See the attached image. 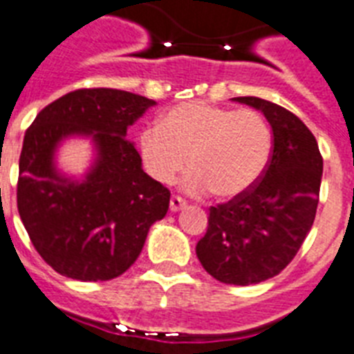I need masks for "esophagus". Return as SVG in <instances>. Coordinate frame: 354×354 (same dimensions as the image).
Segmentation results:
<instances>
[{
	"label": "esophagus",
	"mask_w": 354,
	"mask_h": 354,
	"mask_svg": "<svg viewBox=\"0 0 354 354\" xmlns=\"http://www.w3.org/2000/svg\"><path fill=\"white\" fill-rule=\"evenodd\" d=\"M185 200H182L180 196H172L171 198V211L172 212H178V211H182L183 207H185Z\"/></svg>",
	"instance_id": "1"
}]
</instances>
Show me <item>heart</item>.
I'll return each instance as SVG.
<instances>
[{"label":"heart","instance_id":"heart-1","mask_svg":"<svg viewBox=\"0 0 354 354\" xmlns=\"http://www.w3.org/2000/svg\"><path fill=\"white\" fill-rule=\"evenodd\" d=\"M143 169L158 183H172L192 169L183 189L192 194L211 191L220 200L242 196L266 172L272 154L269 123L252 109L220 107L187 102L169 109L156 127L140 134Z\"/></svg>","mask_w":354,"mask_h":354}]
</instances>
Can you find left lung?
Listing matches in <instances>:
<instances>
[{"label": "left lung", "mask_w": 354, "mask_h": 354, "mask_svg": "<svg viewBox=\"0 0 354 354\" xmlns=\"http://www.w3.org/2000/svg\"><path fill=\"white\" fill-rule=\"evenodd\" d=\"M232 100L269 122L271 162L242 196L211 207L196 257L218 281L251 286L277 277L297 257L315 222L324 160L313 132L292 112L261 97Z\"/></svg>", "instance_id": "obj_1"}]
</instances>
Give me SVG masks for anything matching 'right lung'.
Instances as JSON below:
<instances>
[{
  "label": "right lung",
  "instance_id": "add662e5",
  "mask_svg": "<svg viewBox=\"0 0 354 354\" xmlns=\"http://www.w3.org/2000/svg\"><path fill=\"white\" fill-rule=\"evenodd\" d=\"M156 102L118 88H80L43 109L25 132L18 211L54 271L82 281L120 277L136 261L171 192L142 169L127 129ZM68 137H88L95 160L82 178L55 163Z\"/></svg>",
  "mask_w": 354,
  "mask_h": 354
}]
</instances>
